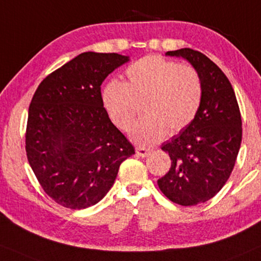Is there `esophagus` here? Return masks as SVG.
Masks as SVG:
<instances>
[{"mask_svg": "<svg viewBox=\"0 0 261 261\" xmlns=\"http://www.w3.org/2000/svg\"><path fill=\"white\" fill-rule=\"evenodd\" d=\"M136 151H137V155L140 157H146L150 153V150H147V149H145V147H141V146L137 147Z\"/></svg>", "mask_w": 261, "mask_h": 261, "instance_id": "34e87169", "label": "esophagus"}]
</instances>
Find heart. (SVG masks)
<instances>
[{
    "label": "heart",
    "mask_w": 261,
    "mask_h": 261,
    "mask_svg": "<svg viewBox=\"0 0 261 261\" xmlns=\"http://www.w3.org/2000/svg\"><path fill=\"white\" fill-rule=\"evenodd\" d=\"M128 83L109 82L102 91V105L110 120L128 130L144 104L146 117L130 130L132 140L143 145L161 141L167 133L175 134L195 120L203 95L201 77L190 65L160 56L141 58L128 67Z\"/></svg>",
    "instance_id": "1"
}]
</instances>
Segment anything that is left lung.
Instances as JSON below:
<instances>
[{"label":"left lung","instance_id":"left-lung-1","mask_svg":"<svg viewBox=\"0 0 261 261\" xmlns=\"http://www.w3.org/2000/svg\"><path fill=\"white\" fill-rule=\"evenodd\" d=\"M166 56L181 57L194 66L203 95L195 120L162 145L172 163L157 184L174 203L196 205L214 197L232 172L242 141L241 112L230 81L208 57L190 48Z\"/></svg>","mask_w":261,"mask_h":261}]
</instances>
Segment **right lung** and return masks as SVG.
Returning a JSON list of instances; mask_svg holds the SVG:
<instances>
[{
    "label": "right lung",
    "mask_w": 261,
    "mask_h": 261,
    "mask_svg": "<svg viewBox=\"0 0 261 261\" xmlns=\"http://www.w3.org/2000/svg\"><path fill=\"white\" fill-rule=\"evenodd\" d=\"M129 62L117 53L85 52L48 75L29 108L27 155L44 192L71 209L94 205L114 185L134 147L109 118L100 86Z\"/></svg>",
    "instance_id": "1"
}]
</instances>
